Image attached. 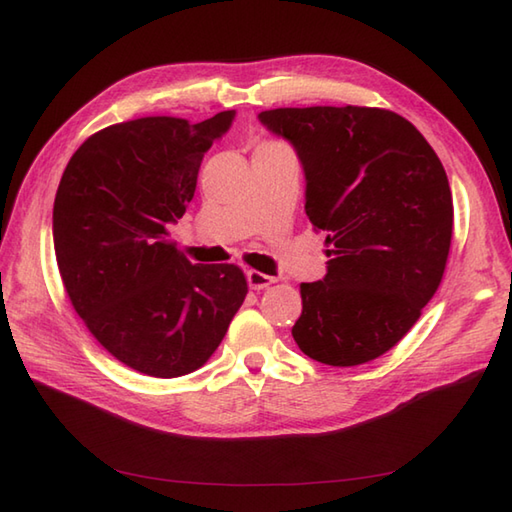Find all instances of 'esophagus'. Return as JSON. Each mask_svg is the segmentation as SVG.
<instances>
[{
  "label": "esophagus",
  "mask_w": 512,
  "mask_h": 512,
  "mask_svg": "<svg viewBox=\"0 0 512 512\" xmlns=\"http://www.w3.org/2000/svg\"><path fill=\"white\" fill-rule=\"evenodd\" d=\"M246 279H248V286L253 290H264V288H268L270 284H275V281H277V277L264 275V273H259V270H248Z\"/></svg>",
  "instance_id": "1"
}]
</instances>
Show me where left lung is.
<instances>
[{"instance_id":"left-lung-1","label":"left lung","mask_w":512,"mask_h":512,"mask_svg":"<svg viewBox=\"0 0 512 512\" xmlns=\"http://www.w3.org/2000/svg\"><path fill=\"white\" fill-rule=\"evenodd\" d=\"M297 149L306 215L328 233V275L301 284L299 350L332 367L389 352L442 281L453 200L436 151L380 107H279L259 114Z\"/></svg>"}]
</instances>
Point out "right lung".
<instances>
[{"mask_svg":"<svg viewBox=\"0 0 512 512\" xmlns=\"http://www.w3.org/2000/svg\"><path fill=\"white\" fill-rule=\"evenodd\" d=\"M145 116L92 134L65 167L54 253L72 308L123 365L154 378L200 369L248 292L235 264H191L169 239L202 158L233 123Z\"/></svg>","mask_w":512,"mask_h":512,"instance_id":"1","label":"right lung"}]
</instances>
